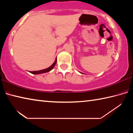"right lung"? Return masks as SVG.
<instances>
[{
  "label": "right lung",
  "instance_id": "add662e5",
  "mask_svg": "<svg viewBox=\"0 0 133 133\" xmlns=\"http://www.w3.org/2000/svg\"><path fill=\"white\" fill-rule=\"evenodd\" d=\"M56 62H57V60H55V62L53 63V64L51 65V66H50L48 68H47L46 69H44V70H39V71H30V73H32V74H34V75H37V74H41V73H47V72H49L51 70H52L53 69V67H55V64L56 63Z\"/></svg>",
  "mask_w": 133,
  "mask_h": 133
}]
</instances>
